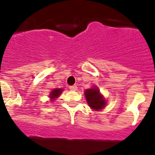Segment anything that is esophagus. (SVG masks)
Returning <instances> with one entry per match:
<instances>
[{"label": "esophagus", "instance_id": "esophagus-1", "mask_svg": "<svg viewBox=\"0 0 155 155\" xmlns=\"http://www.w3.org/2000/svg\"><path fill=\"white\" fill-rule=\"evenodd\" d=\"M69 89L72 91H76L77 89V86H69Z\"/></svg>", "mask_w": 155, "mask_h": 155}]
</instances>
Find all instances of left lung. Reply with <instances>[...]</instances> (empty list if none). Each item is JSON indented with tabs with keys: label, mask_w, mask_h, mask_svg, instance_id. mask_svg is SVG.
Listing matches in <instances>:
<instances>
[{
	"label": "left lung",
	"mask_w": 155,
	"mask_h": 155,
	"mask_svg": "<svg viewBox=\"0 0 155 155\" xmlns=\"http://www.w3.org/2000/svg\"><path fill=\"white\" fill-rule=\"evenodd\" d=\"M85 96L89 107L95 111H99L104 108L106 105L105 98L100 93L96 86L88 89L85 91Z\"/></svg>",
	"instance_id": "8db88e82"
}]
</instances>
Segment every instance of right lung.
<instances>
[{
	"mask_svg": "<svg viewBox=\"0 0 155 155\" xmlns=\"http://www.w3.org/2000/svg\"><path fill=\"white\" fill-rule=\"evenodd\" d=\"M63 91V89H53V90H52V92H50V99H51V101L55 100L56 98L59 97Z\"/></svg>",
	"mask_w": 155,
	"mask_h": 155,
	"instance_id": "right-lung-1",
	"label": "right lung"
}]
</instances>
